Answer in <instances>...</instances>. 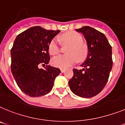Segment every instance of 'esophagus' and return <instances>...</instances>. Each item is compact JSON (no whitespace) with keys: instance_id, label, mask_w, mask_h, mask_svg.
<instances>
[{"instance_id":"obj_1","label":"esophagus","mask_w":125,"mask_h":125,"mask_svg":"<svg viewBox=\"0 0 125 125\" xmlns=\"http://www.w3.org/2000/svg\"><path fill=\"white\" fill-rule=\"evenodd\" d=\"M65 71H66V70H65V69H61V72L62 73H64Z\"/></svg>"}]
</instances>
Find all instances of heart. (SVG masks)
<instances>
[{
	"mask_svg": "<svg viewBox=\"0 0 125 125\" xmlns=\"http://www.w3.org/2000/svg\"><path fill=\"white\" fill-rule=\"evenodd\" d=\"M62 39L65 45H70L66 55H60L52 60L53 66L59 68H67L77 61L84 60L88 54L87 46L83 42V38L76 32H69L62 35ZM48 50L52 55H57L60 52L57 38H53L48 45Z\"/></svg>",
	"mask_w": 125,
	"mask_h": 125,
	"instance_id": "obj_1",
	"label": "heart"
}]
</instances>
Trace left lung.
Returning a JSON list of instances; mask_svg holds the SVG:
<instances>
[{
	"label": "left lung",
	"instance_id": "8db88e82",
	"mask_svg": "<svg viewBox=\"0 0 125 125\" xmlns=\"http://www.w3.org/2000/svg\"><path fill=\"white\" fill-rule=\"evenodd\" d=\"M82 33L87 44L88 54L81 66L74 68L73 76L69 80L72 92L80 97H93L103 90L112 68V46L105 36L89 26L75 29Z\"/></svg>",
	"mask_w": 125,
	"mask_h": 125
}]
</instances>
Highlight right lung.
Here are the masks:
<instances>
[{
  "instance_id": "obj_1",
  "label": "right lung",
  "mask_w": 125,
  "mask_h": 125,
  "mask_svg": "<svg viewBox=\"0 0 125 125\" xmlns=\"http://www.w3.org/2000/svg\"><path fill=\"white\" fill-rule=\"evenodd\" d=\"M59 32L35 26L20 33L14 40L11 50V72L19 88L29 96L48 94L61 73L59 68L48 65V45ZM40 65L46 67L42 69Z\"/></svg>"
}]
</instances>
